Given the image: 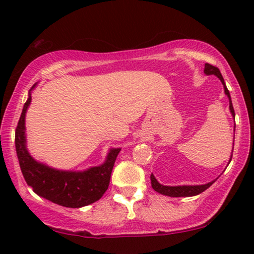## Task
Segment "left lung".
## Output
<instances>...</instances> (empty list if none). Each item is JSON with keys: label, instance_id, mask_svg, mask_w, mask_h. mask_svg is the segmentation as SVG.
Returning a JSON list of instances; mask_svg holds the SVG:
<instances>
[{"label": "left lung", "instance_id": "obj_1", "mask_svg": "<svg viewBox=\"0 0 254 254\" xmlns=\"http://www.w3.org/2000/svg\"><path fill=\"white\" fill-rule=\"evenodd\" d=\"M204 74L206 75H215L221 80V82L223 84V88H224V93L229 99V110L230 113H232L233 117H235V112L234 109H233V104H232V99H230V94H229V90L227 89L226 83H224V80L221 75L220 69L217 66L211 65V64L205 63V66H204ZM233 148H234V144H233ZM233 156V155H232ZM232 156H230V160H232ZM230 162V161H229ZM150 180H151V188L154 189L156 192L159 193L165 194V196H170V197H191V196H196V194L202 193L203 191H205L206 189H209L210 186L214 184V182L208 183V184H204V185H183V186H165L161 185L154 177V174L150 176Z\"/></svg>", "mask_w": 254, "mask_h": 254}]
</instances>
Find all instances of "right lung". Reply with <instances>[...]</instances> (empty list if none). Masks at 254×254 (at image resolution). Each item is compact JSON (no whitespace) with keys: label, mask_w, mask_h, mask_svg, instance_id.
<instances>
[{"label":"right lung","mask_w":254,"mask_h":254,"mask_svg":"<svg viewBox=\"0 0 254 254\" xmlns=\"http://www.w3.org/2000/svg\"><path fill=\"white\" fill-rule=\"evenodd\" d=\"M36 87L34 84L32 89ZM31 92L15 129V148L22 176L38 196L66 208H81L97 202L109 189L115 161L121 148L110 149L106 161L83 172L60 171L37 162L26 148L25 116L31 104Z\"/></svg>","instance_id":"obj_1"}]
</instances>
